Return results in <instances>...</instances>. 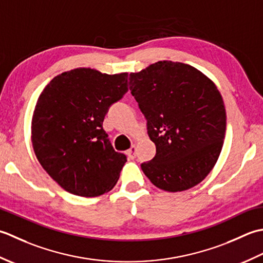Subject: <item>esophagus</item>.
<instances>
[{
  "mask_svg": "<svg viewBox=\"0 0 263 263\" xmlns=\"http://www.w3.org/2000/svg\"><path fill=\"white\" fill-rule=\"evenodd\" d=\"M127 154H128V157H129L130 159H135L136 158V146L133 145L129 149H128Z\"/></svg>",
  "mask_w": 263,
  "mask_h": 263,
  "instance_id": "34e87169",
  "label": "esophagus"
}]
</instances>
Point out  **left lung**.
<instances>
[{
    "label": "left lung",
    "instance_id": "1",
    "mask_svg": "<svg viewBox=\"0 0 263 263\" xmlns=\"http://www.w3.org/2000/svg\"><path fill=\"white\" fill-rule=\"evenodd\" d=\"M129 89L157 147L151 161L142 163L143 173L167 192L200 184L216 164L226 133L216 84L190 64L164 60L130 72Z\"/></svg>",
    "mask_w": 263,
    "mask_h": 263
}]
</instances>
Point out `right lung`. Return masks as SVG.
I'll return each mask as SVG.
<instances>
[{"label":"right lung","instance_id":"right-lung-1","mask_svg":"<svg viewBox=\"0 0 263 263\" xmlns=\"http://www.w3.org/2000/svg\"><path fill=\"white\" fill-rule=\"evenodd\" d=\"M127 72L76 68L43 89L31 118V143L41 165L71 194L108 193L127 159L112 147L102 124L109 106L128 90Z\"/></svg>","mask_w":263,"mask_h":263}]
</instances>
